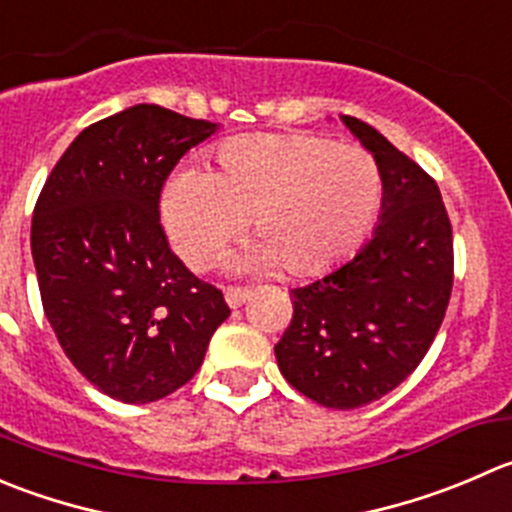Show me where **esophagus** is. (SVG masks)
<instances>
[{
  "label": "esophagus",
  "mask_w": 512,
  "mask_h": 512,
  "mask_svg": "<svg viewBox=\"0 0 512 512\" xmlns=\"http://www.w3.org/2000/svg\"><path fill=\"white\" fill-rule=\"evenodd\" d=\"M250 295H252L250 287L230 285L225 290V300H227V305H230V307H242L247 300H250Z\"/></svg>",
  "instance_id": "34e87169"
}]
</instances>
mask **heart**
<instances>
[{
	"mask_svg": "<svg viewBox=\"0 0 512 512\" xmlns=\"http://www.w3.org/2000/svg\"><path fill=\"white\" fill-rule=\"evenodd\" d=\"M217 170L182 167L162 190V220L180 257L202 267L250 220L242 265L310 277L345 260L375 225L380 165L320 135H242L215 152Z\"/></svg>",
	"mask_w": 512,
	"mask_h": 512,
	"instance_id": "1",
	"label": "heart"
}]
</instances>
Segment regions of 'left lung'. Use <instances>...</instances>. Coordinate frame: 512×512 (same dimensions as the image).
<instances>
[{
  "instance_id": "1",
  "label": "left lung",
  "mask_w": 512,
  "mask_h": 512,
  "mask_svg": "<svg viewBox=\"0 0 512 512\" xmlns=\"http://www.w3.org/2000/svg\"><path fill=\"white\" fill-rule=\"evenodd\" d=\"M342 122L380 165V225L352 260L290 292L292 320L275 357L305 398L355 410L398 388L430 350L453 292L455 257L433 177L370 124Z\"/></svg>"
}]
</instances>
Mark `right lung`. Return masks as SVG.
I'll list each match as a JSON object with an SVG mask.
<instances>
[{"label":"right lung","mask_w":512,"mask_h":512,"mask_svg":"<svg viewBox=\"0 0 512 512\" xmlns=\"http://www.w3.org/2000/svg\"><path fill=\"white\" fill-rule=\"evenodd\" d=\"M217 124L135 104L89 124L44 182L32 257L44 315L72 365L104 395L155 403L195 377L225 295L172 252L167 177Z\"/></svg>","instance_id":"obj_1"}]
</instances>
